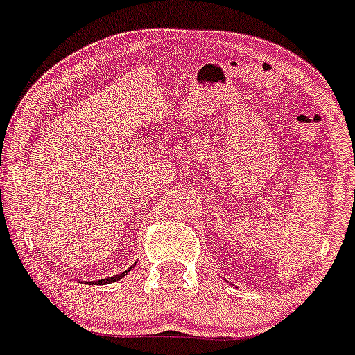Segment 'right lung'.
<instances>
[{
	"label": "right lung",
	"instance_id": "1",
	"mask_svg": "<svg viewBox=\"0 0 355 355\" xmlns=\"http://www.w3.org/2000/svg\"><path fill=\"white\" fill-rule=\"evenodd\" d=\"M131 268H133V266H131ZM131 268H130V270H131ZM130 270H128V272H130ZM128 272H122V274H117V275H115V277H106V279H101V281H97V284L114 283V281H119V279H122V277H124V275H126Z\"/></svg>",
	"mask_w": 355,
	"mask_h": 355
}]
</instances>
